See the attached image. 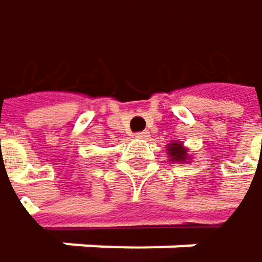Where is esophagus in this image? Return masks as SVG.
Masks as SVG:
<instances>
[{
	"instance_id": "esophagus-1",
	"label": "esophagus",
	"mask_w": 262,
	"mask_h": 262,
	"mask_svg": "<svg viewBox=\"0 0 262 262\" xmlns=\"http://www.w3.org/2000/svg\"><path fill=\"white\" fill-rule=\"evenodd\" d=\"M134 136H136V139H148L150 133L148 131H142V133H136Z\"/></svg>"
}]
</instances>
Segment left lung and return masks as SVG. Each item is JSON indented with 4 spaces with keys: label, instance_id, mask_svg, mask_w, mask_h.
Wrapping results in <instances>:
<instances>
[{
    "label": "left lung",
    "instance_id": "obj_1",
    "mask_svg": "<svg viewBox=\"0 0 262 262\" xmlns=\"http://www.w3.org/2000/svg\"><path fill=\"white\" fill-rule=\"evenodd\" d=\"M165 150H167L168 159L173 161V162H186V164H189L190 159H192V155H189V150L184 147V143L180 142V140L170 142L168 145L165 147Z\"/></svg>",
    "mask_w": 262,
    "mask_h": 262
}]
</instances>
